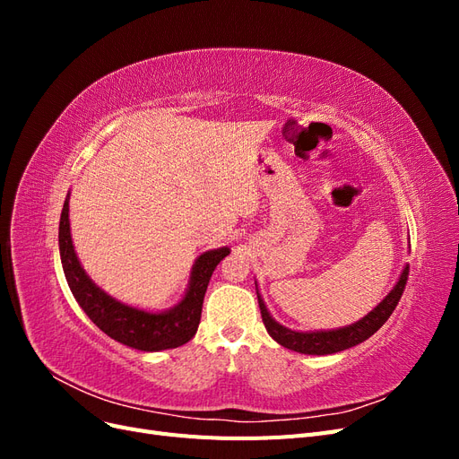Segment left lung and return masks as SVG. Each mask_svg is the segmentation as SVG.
<instances>
[{
    "label": "left lung",
    "mask_w": 459,
    "mask_h": 459,
    "mask_svg": "<svg viewBox=\"0 0 459 459\" xmlns=\"http://www.w3.org/2000/svg\"><path fill=\"white\" fill-rule=\"evenodd\" d=\"M408 272H410V266L406 264L391 293H388L369 314H366L362 319H358V322H354L351 325L339 327V329H329V331H293L281 324H277L275 319L270 316L266 304H264V300L258 293V287H256L262 322H264V325H266L270 337L275 342H280L281 346H285V349L300 352V354L325 356V354H335V352H341L346 349H352V346L369 339L373 333L377 331L388 317H391L402 293H404V287L408 281Z\"/></svg>",
    "instance_id": "left-lung-1"
}]
</instances>
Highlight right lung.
<instances>
[{"label": "right lung", "mask_w": 459, "mask_h": 459, "mask_svg": "<svg viewBox=\"0 0 459 459\" xmlns=\"http://www.w3.org/2000/svg\"><path fill=\"white\" fill-rule=\"evenodd\" d=\"M68 199H71V193L65 199L59 221L61 264L68 287L91 322L107 333L110 339L143 352L178 349V346L195 337L208 281H211L220 260L230 255V248L221 247L214 248V251H206L195 260L186 295L176 307L164 312H147L107 295L82 268L71 238Z\"/></svg>", "instance_id": "right-lung-1"}]
</instances>
